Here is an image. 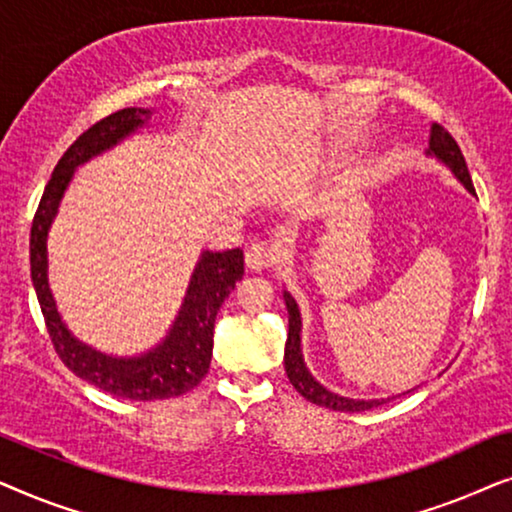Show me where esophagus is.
Returning <instances> with one entry per match:
<instances>
[{
  "mask_svg": "<svg viewBox=\"0 0 512 512\" xmlns=\"http://www.w3.org/2000/svg\"><path fill=\"white\" fill-rule=\"evenodd\" d=\"M277 249L270 247V244H254V247L247 249V256H244V261H247V268L249 270H265V268H272V265L277 263Z\"/></svg>",
  "mask_w": 512,
  "mask_h": 512,
  "instance_id": "esophagus-1",
  "label": "esophagus"
}]
</instances>
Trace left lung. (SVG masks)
I'll use <instances>...</instances> for the list:
<instances>
[{"mask_svg":"<svg viewBox=\"0 0 512 512\" xmlns=\"http://www.w3.org/2000/svg\"><path fill=\"white\" fill-rule=\"evenodd\" d=\"M426 156L436 158L438 163H443L447 170L454 174V179H457L468 193L475 195L471 174H468L466 160L461 156L457 142H454L450 132L440 128L438 123L431 125ZM284 303H286V312H289V338H286V347H284V368L300 396H305L310 403L321 405V408L338 410V412H363L387 403V398H349L326 389L324 384H321L317 377L307 370V363L303 359V342H300L303 340L300 338V335H303V319H300L296 298H293L286 289H284ZM410 391H403V394H410Z\"/></svg>","mask_w":512,"mask_h":512,"instance_id":"left-lung-1","label":"left lung"}]
</instances>
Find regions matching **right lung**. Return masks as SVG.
I'll list each match as a JSON object with an SVG mask.
<instances>
[{
	"label": "right lung",
	"instance_id": "add662e5",
	"mask_svg": "<svg viewBox=\"0 0 512 512\" xmlns=\"http://www.w3.org/2000/svg\"><path fill=\"white\" fill-rule=\"evenodd\" d=\"M151 114L153 109L128 107L102 118L100 123L83 132L55 165L51 181L41 195L37 214H34L30 233L32 284L55 352L81 380L95 384L107 394L130 398V401H160V398L181 396L198 387L212 361L216 312L244 275L242 249H202L170 331L158 345L142 354L116 356L100 352L76 338L62 321L51 284H48V233L60 212V202L72 184L76 167L86 165L88 160L102 156L104 151L114 149L130 135L146 128Z\"/></svg>",
	"mask_w": 512,
	"mask_h": 512
}]
</instances>
